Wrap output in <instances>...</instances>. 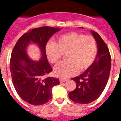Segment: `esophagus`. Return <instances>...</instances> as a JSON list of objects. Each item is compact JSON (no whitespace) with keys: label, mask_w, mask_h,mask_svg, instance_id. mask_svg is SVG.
<instances>
[{"label":"esophagus","mask_w":121,"mask_h":121,"mask_svg":"<svg viewBox=\"0 0 121 121\" xmlns=\"http://www.w3.org/2000/svg\"><path fill=\"white\" fill-rule=\"evenodd\" d=\"M59 81L60 83H63V82H65V81H67V79H65V78H60V79H59Z\"/></svg>","instance_id":"esophagus-1"}]
</instances>
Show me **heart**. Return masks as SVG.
Segmentation results:
<instances>
[{
	"mask_svg": "<svg viewBox=\"0 0 121 121\" xmlns=\"http://www.w3.org/2000/svg\"><path fill=\"white\" fill-rule=\"evenodd\" d=\"M46 55L51 63L57 62L63 54H66V61L60 62L54 67L56 76L68 78L78 71L88 69L94 61L97 53L96 41L93 37L72 32L62 35L57 43L49 42L45 47Z\"/></svg>",
	"mask_w": 121,
	"mask_h": 121,
	"instance_id": "b5f03b06",
	"label": "heart"
}]
</instances>
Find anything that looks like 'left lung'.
Segmentation results:
<instances>
[{
    "label": "left lung",
    "mask_w": 121,
    "mask_h": 121,
    "mask_svg": "<svg viewBox=\"0 0 121 121\" xmlns=\"http://www.w3.org/2000/svg\"><path fill=\"white\" fill-rule=\"evenodd\" d=\"M97 45V54L93 64L79 76L72 78L76 89L69 93L74 102L86 104L96 100L104 90L111 67V57L106 44L97 33L91 31Z\"/></svg>",
    "instance_id": "8db88e82"
}]
</instances>
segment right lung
I'll return each mask as SVG.
<instances>
[{"label": "right lung", "mask_w": 121, "mask_h": 121, "mask_svg": "<svg viewBox=\"0 0 121 121\" xmlns=\"http://www.w3.org/2000/svg\"><path fill=\"white\" fill-rule=\"evenodd\" d=\"M59 28L42 26L26 33L17 42L10 61L12 79L16 90L26 102L41 105L52 99V88L60 84L56 78H45L52 71L46 55L45 47L51 36L59 31ZM30 44L40 49L39 61L29 57L27 48Z\"/></svg>", "instance_id": "obj_1"}]
</instances>
